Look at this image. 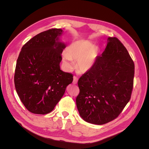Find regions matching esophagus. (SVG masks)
Here are the masks:
<instances>
[{"label": "esophagus", "mask_w": 149, "mask_h": 149, "mask_svg": "<svg viewBox=\"0 0 149 149\" xmlns=\"http://www.w3.org/2000/svg\"><path fill=\"white\" fill-rule=\"evenodd\" d=\"M78 78H77V77H76V76H74V77H73V84H77V83H78Z\"/></svg>", "instance_id": "obj_1"}]
</instances>
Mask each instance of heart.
<instances>
[{"instance_id": "b5f03b06", "label": "heart", "mask_w": 149, "mask_h": 149, "mask_svg": "<svg viewBox=\"0 0 149 149\" xmlns=\"http://www.w3.org/2000/svg\"><path fill=\"white\" fill-rule=\"evenodd\" d=\"M97 56V48L86 40H79L71 43L67 49V52L63 53V60L67 68L73 66V60L78 61V70L86 73L93 67Z\"/></svg>"}]
</instances>
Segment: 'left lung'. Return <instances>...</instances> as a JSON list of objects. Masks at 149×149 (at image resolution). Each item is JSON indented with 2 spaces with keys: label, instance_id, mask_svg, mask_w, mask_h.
<instances>
[{
  "label": "left lung",
  "instance_id": "8db88e82",
  "mask_svg": "<svg viewBox=\"0 0 149 149\" xmlns=\"http://www.w3.org/2000/svg\"><path fill=\"white\" fill-rule=\"evenodd\" d=\"M134 77V63L127 49L118 38L109 37L101 56L78 80L80 116L97 125L118 118L131 97Z\"/></svg>",
  "mask_w": 149,
  "mask_h": 149
}]
</instances>
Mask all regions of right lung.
Wrapping results in <instances>:
<instances>
[{"instance_id": "right-lung-1", "label": "right lung", "mask_w": 149, "mask_h": 149, "mask_svg": "<svg viewBox=\"0 0 149 149\" xmlns=\"http://www.w3.org/2000/svg\"><path fill=\"white\" fill-rule=\"evenodd\" d=\"M63 33L52 29L35 36L22 47L14 75L16 91L31 113L52 112L63 96L73 76L60 70L61 53L66 45L59 42Z\"/></svg>"}]
</instances>
